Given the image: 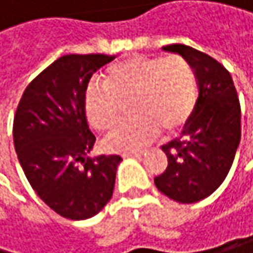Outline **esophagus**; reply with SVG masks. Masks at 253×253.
<instances>
[{
  "label": "esophagus",
  "mask_w": 253,
  "mask_h": 253,
  "mask_svg": "<svg viewBox=\"0 0 253 253\" xmlns=\"http://www.w3.org/2000/svg\"><path fill=\"white\" fill-rule=\"evenodd\" d=\"M123 156H124V158H141V156H142V152H135V153H124Z\"/></svg>",
  "instance_id": "34e87169"
}]
</instances>
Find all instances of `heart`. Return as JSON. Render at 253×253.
<instances>
[{"label":"heart","instance_id":"heart-1","mask_svg":"<svg viewBox=\"0 0 253 253\" xmlns=\"http://www.w3.org/2000/svg\"><path fill=\"white\" fill-rule=\"evenodd\" d=\"M197 101V79L182 56H136L109 66L103 84L92 83L84 94V114L100 132L118 124L123 106L129 104L130 120L104 141L106 149L130 153L144 149L159 130H180L191 118Z\"/></svg>","mask_w":253,"mask_h":253}]
</instances>
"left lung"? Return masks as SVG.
<instances>
[{"label": "left lung", "instance_id": "8db88e82", "mask_svg": "<svg viewBox=\"0 0 253 253\" xmlns=\"http://www.w3.org/2000/svg\"><path fill=\"white\" fill-rule=\"evenodd\" d=\"M187 59L196 73L199 97L179 138L162 145L169 165L156 188L179 203L211 196L226 179L241 138V111L231 74L211 56L183 43L162 46Z\"/></svg>", "mask_w": 253, "mask_h": 253}]
</instances>
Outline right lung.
Here are the masks:
<instances>
[{
	"instance_id": "obj_1",
	"label": "right lung",
	"mask_w": 253,
	"mask_h": 253,
	"mask_svg": "<svg viewBox=\"0 0 253 253\" xmlns=\"http://www.w3.org/2000/svg\"><path fill=\"white\" fill-rule=\"evenodd\" d=\"M115 56L59 57L27 86L13 120V142L32 188L59 215L86 220L112 197L118 155L89 156L95 136L84 114L92 74Z\"/></svg>"
}]
</instances>
